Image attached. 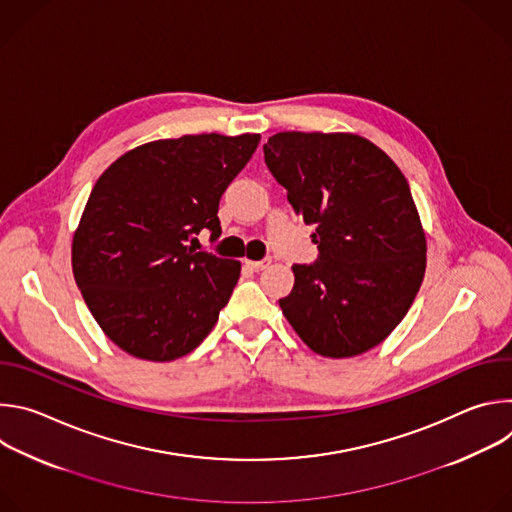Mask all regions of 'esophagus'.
<instances>
[{"mask_svg": "<svg viewBox=\"0 0 512 512\" xmlns=\"http://www.w3.org/2000/svg\"><path fill=\"white\" fill-rule=\"evenodd\" d=\"M269 263H271V259L267 257V259H261V261H247V267H249L251 271H263Z\"/></svg>", "mask_w": 512, "mask_h": 512, "instance_id": "1", "label": "esophagus"}]
</instances>
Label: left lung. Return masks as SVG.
I'll return each mask as SVG.
<instances>
[{"instance_id":"1","label":"left lung","mask_w":512,"mask_h":512,"mask_svg":"<svg viewBox=\"0 0 512 512\" xmlns=\"http://www.w3.org/2000/svg\"><path fill=\"white\" fill-rule=\"evenodd\" d=\"M265 164L287 190L318 259L294 265L283 316L318 354L346 358L381 344L411 308L425 273V233L393 160L352 133H275Z\"/></svg>"}]
</instances>
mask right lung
I'll return each instance as SVG.
<instances>
[{"mask_svg":"<svg viewBox=\"0 0 512 512\" xmlns=\"http://www.w3.org/2000/svg\"><path fill=\"white\" fill-rule=\"evenodd\" d=\"M259 135L202 133L139 145L97 180L72 239V273L103 332L127 354L168 362L212 330L241 263L196 251L221 237L218 202Z\"/></svg>","mask_w":512,"mask_h":512,"instance_id":"1","label":"right lung"}]
</instances>
